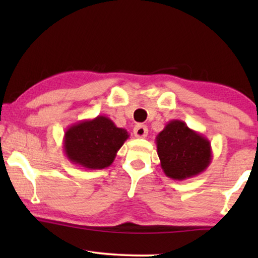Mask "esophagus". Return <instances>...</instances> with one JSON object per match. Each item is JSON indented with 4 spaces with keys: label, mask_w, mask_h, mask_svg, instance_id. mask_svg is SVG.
<instances>
[{
    "label": "esophagus",
    "mask_w": 258,
    "mask_h": 258,
    "mask_svg": "<svg viewBox=\"0 0 258 258\" xmlns=\"http://www.w3.org/2000/svg\"><path fill=\"white\" fill-rule=\"evenodd\" d=\"M134 134H135L137 139H144L148 135V128L143 124H137L134 128Z\"/></svg>",
    "instance_id": "obj_1"
}]
</instances>
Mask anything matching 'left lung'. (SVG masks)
<instances>
[{
  "label": "left lung",
  "instance_id": "left-lung-1",
  "mask_svg": "<svg viewBox=\"0 0 258 258\" xmlns=\"http://www.w3.org/2000/svg\"><path fill=\"white\" fill-rule=\"evenodd\" d=\"M155 141L161 168L169 178H191L202 174L213 160L210 141L181 119L168 122Z\"/></svg>",
  "mask_w": 258,
  "mask_h": 258
}]
</instances>
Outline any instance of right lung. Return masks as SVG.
Listing matches in <instances>:
<instances>
[{"mask_svg": "<svg viewBox=\"0 0 258 258\" xmlns=\"http://www.w3.org/2000/svg\"><path fill=\"white\" fill-rule=\"evenodd\" d=\"M129 133L117 128L107 116L98 115L70 125L64 133L63 148L72 163L88 170L108 168L114 162Z\"/></svg>", "mask_w": 258, "mask_h": 258, "instance_id": "obj_1", "label": "right lung"}]
</instances>
